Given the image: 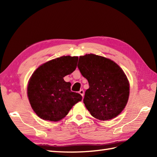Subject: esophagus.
I'll return each mask as SVG.
<instances>
[{
    "label": "esophagus",
    "instance_id": "1",
    "mask_svg": "<svg viewBox=\"0 0 157 157\" xmlns=\"http://www.w3.org/2000/svg\"><path fill=\"white\" fill-rule=\"evenodd\" d=\"M79 93L82 96V97H84V90H82V89L80 90H79Z\"/></svg>",
    "mask_w": 157,
    "mask_h": 157
}]
</instances>
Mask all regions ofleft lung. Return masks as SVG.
Here are the masks:
<instances>
[{
  "label": "left lung",
  "mask_w": 157,
  "mask_h": 157,
  "mask_svg": "<svg viewBox=\"0 0 157 157\" xmlns=\"http://www.w3.org/2000/svg\"><path fill=\"white\" fill-rule=\"evenodd\" d=\"M78 67L88 81L84 103L91 115L101 121L119 115L129 95V84L122 69L111 59L94 54L79 56Z\"/></svg>",
  "instance_id": "obj_1"
}]
</instances>
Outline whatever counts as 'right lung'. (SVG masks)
Wrapping results in <instances>:
<instances>
[{
  "mask_svg": "<svg viewBox=\"0 0 157 157\" xmlns=\"http://www.w3.org/2000/svg\"><path fill=\"white\" fill-rule=\"evenodd\" d=\"M78 61V56H61L44 63L33 73L28 85V96L39 117L60 121L82 101L80 94L71 91V83L63 79L75 71Z\"/></svg>",
  "mask_w": 157,
  "mask_h": 157,
  "instance_id": "right-lung-1",
  "label": "right lung"
}]
</instances>
